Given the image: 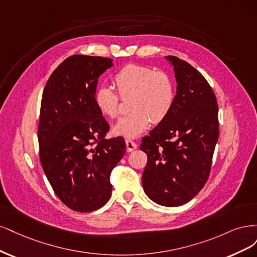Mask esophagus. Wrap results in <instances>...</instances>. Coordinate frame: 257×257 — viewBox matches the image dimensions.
Returning a JSON list of instances; mask_svg holds the SVG:
<instances>
[{"mask_svg": "<svg viewBox=\"0 0 257 257\" xmlns=\"http://www.w3.org/2000/svg\"><path fill=\"white\" fill-rule=\"evenodd\" d=\"M126 147H127V152L130 153V152H132V151H135L136 148L138 147V145L134 142V141L126 140Z\"/></svg>", "mask_w": 257, "mask_h": 257, "instance_id": "34e87169", "label": "esophagus"}]
</instances>
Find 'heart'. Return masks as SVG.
Listing matches in <instances>:
<instances>
[{
  "label": "heart",
  "instance_id": "obj_1",
  "mask_svg": "<svg viewBox=\"0 0 257 257\" xmlns=\"http://www.w3.org/2000/svg\"><path fill=\"white\" fill-rule=\"evenodd\" d=\"M114 84L121 97L130 96V112L113 127V134L137 138L150 127L168 116L175 100V87L167 72L156 71L148 66L129 64L115 73ZM95 105L107 118L119 113V97L110 85L98 86L94 93Z\"/></svg>",
  "mask_w": 257,
  "mask_h": 257
}]
</instances>
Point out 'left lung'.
I'll use <instances>...</instances> for the list:
<instances>
[{"label":"left lung","instance_id":"8db88e82","mask_svg":"<svg viewBox=\"0 0 257 257\" xmlns=\"http://www.w3.org/2000/svg\"><path fill=\"white\" fill-rule=\"evenodd\" d=\"M174 68L176 95L168 116L143 138L147 155L143 189L161 206L191 201L209 176L219 138L218 105L208 82L191 65L165 56Z\"/></svg>","mask_w":257,"mask_h":257}]
</instances>
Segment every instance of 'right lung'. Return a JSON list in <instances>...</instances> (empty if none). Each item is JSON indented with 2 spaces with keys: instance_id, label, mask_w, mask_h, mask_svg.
<instances>
[{
  "instance_id": "add662e5",
  "label": "right lung",
  "mask_w": 257,
  "mask_h": 257,
  "mask_svg": "<svg viewBox=\"0 0 257 257\" xmlns=\"http://www.w3.org/2000/svg\"><path fill=\"white\" fill-rule=\"evenodd\" d=\"M114 65L100 56L71 55L45 86L40 105V162L57 197L70 209L89 212L110 200V174L126 153L121 137L106 140L109 123L98 111V78Z\"/></svg>"
}]
</instances>
